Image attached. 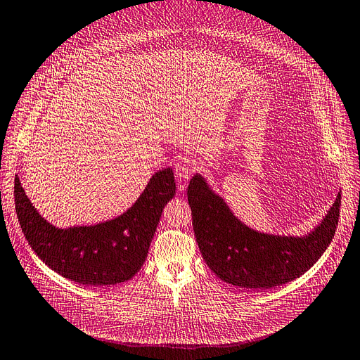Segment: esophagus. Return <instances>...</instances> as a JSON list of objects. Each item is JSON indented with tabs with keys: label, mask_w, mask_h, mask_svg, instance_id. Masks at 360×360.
<instances>
[{
	"label": "esophagus",
	"mask_w": 360,
	"mask_h": 360,
	"mask_svg": "<svg viewBox=\"0 0 360 360\" xmlns=\"http://www.w3.org/2000/svg\"><path fill=\"white\" fill-rule=\"evenodd\" d=\"M198 169V160L193 155H184L180 156L176 164V176L181 181H188L193 172Z\"/></svg>",
	"instance_id": "esophagus-1"
}]
</instances>
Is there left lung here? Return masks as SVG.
Segmentation results:
<instances>
[{"label": "left lung", "mask_w": 360, "mask_h": 360, "mask_svg": "<svg viewBox=\"0 0 360 360\" xmlns=\"http://www.w3.org/2000/svg\"><path fill=\"white\" fill-rule=\"evenodd\" d=\"M200 254L221 281L247 290H270L300 278L319 260L335 235L341 191L322 221L307 235L258 232L242 223L196 172L188 188Z\"/></svg>", "instance_id": "8db88e82"}]
</instances>
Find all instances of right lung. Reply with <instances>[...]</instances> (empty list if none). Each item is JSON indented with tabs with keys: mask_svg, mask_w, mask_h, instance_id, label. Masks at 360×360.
<instances>
[{
	"mask_svg": "<svg viewBox=\"0 0 360 360\" xmlns=\"http://www.w3.org/2000/svg\"><path fill=\"white\" fill-rule=\"evenodd\" d=\"M176 195L174 172L160 169L131 208L93 226L56 227L32 205L19 177L14 204L22 232L51 270L81 285L103 286L130 281L145 263L167 202Z\"/></svg>",
	"mask_w": 360,
	"mask_h": 360,
	"instance_id": "obj_1",
	"label": "right lung"
}]
</instances>
